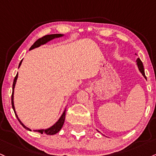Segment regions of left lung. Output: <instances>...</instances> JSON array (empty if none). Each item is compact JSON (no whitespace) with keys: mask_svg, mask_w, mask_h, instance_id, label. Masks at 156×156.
<instances>
[{"mask_svg":"<svg viewBox=\"0 0 156 156\" xmlns=\"http://www.w3.org/2000/svg\"><path fill=\"white\" fill-rule=\"evenodd\" d=\"M136 55H137V54L136 53ZM136 64H137V66H138V70L140 71V73H141L142 75H143L144 77V78H146V76H145V74H144V66H143V63L141 62V61L140 60L139 58H138L136 60Z\"/></svg>","mask_w":156,"mask_h":156,"instance_id":"left-lung-1","label":"left lung"}]
</instances>
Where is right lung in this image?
I'll use <instances>...</instances> for the list:
<instances>
[{
	"label": "right lung",
	"instance_id": "add662e5",
	"mask_svg": "<svg viewBox=\"0 0 156 156\" xmlns=\"http://www.w3.org/2000/svg\"><path fill=\"white\" fill-rule=\"evenodd\" d=\"M63 36H64V34H52V35H45V36H44L43 37H41V38H39L38 40L36 41L34 43L33 45H32V47H30V50H32V49H35V48H37V47H41V45H44V44H47L48 42L51 41L53 40V39L58 38V37H63ZM22 61H23V60H21V61H20V64H19V66H18V68H19L20 66V65H21ZM18 75L17 74L16 76H15V79H14V81H13L12 95V109H13V110H14L15 115H16L17 119H18V121H19V122L20 123V124H21V125L23 126L26 129L31 131V130H32V129H30V128H28V127H27V126H26L24 124H23V123L21 122V121H20L19 118H18V115H17V113H16V111H15V105H14V90H15V84H16L17 79H18ZM65 115H66V107H65L64 112H63V113L61 115V117L59 118V119L58 120V121H56V122L55 123V124H53L52 126H50V127L47 128V129H35V130H34V131L38 132V133H40L41 134H46V135H49V136H52V135L56 134V133H58L60 130H61V128H62L63 125H64V121H65Z\"/></svg>",
	"mask_w": 156,
	"mask_h": 156
}]
</instances>
